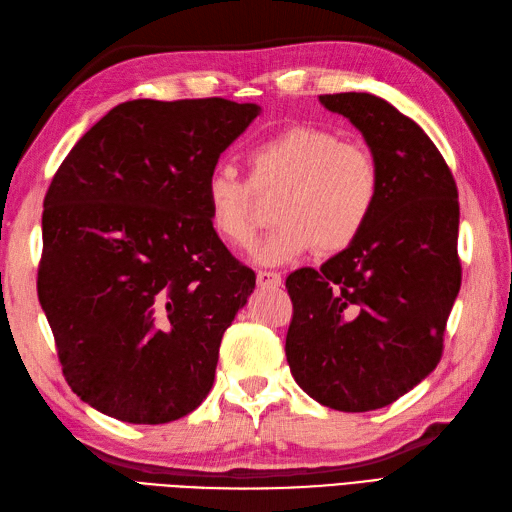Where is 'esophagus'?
<instances>
[{
    "label": "esophagus",
    "instance_id": "34e87169",
    "mask_svg": "<svg viewBox=\"0 0 512 512\" xmlns=\"http://www.w3.org/2000/svg\"><path fill=\"white\" fill-rule=\"evenodd\" d=\"M256 280H258L260 288H273V286H280L282 284L280 273H273V271H258Z\"/></svg>",
    "mask_w": 512,
    "mask_h": 512
}]
</instances>
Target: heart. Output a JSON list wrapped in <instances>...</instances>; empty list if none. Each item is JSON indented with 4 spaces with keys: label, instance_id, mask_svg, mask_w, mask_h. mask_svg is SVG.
Instances as JSON below:
<instances>
[{
    "label": "heart",
    "instance_id": "b5f03b06",
    "mask_svg": "<svg viewBox=\"0 0 512 512\" xmlns=\"http://www.w3.org/2000/svg\"><path fill=\"white\" fill-rule=\"evenodd\" d=\"M260 196H278V224L256 252L262 265H286L316 247L321 256H336L351 250L375 217L381 170L368 148L316 124H293L252 148L250 181L230 163L209 172L211 230L232 247H250L265 217Z\"/></svg>",
    "mask_w": 512,
    "mask_h": 512
}]
</instances>
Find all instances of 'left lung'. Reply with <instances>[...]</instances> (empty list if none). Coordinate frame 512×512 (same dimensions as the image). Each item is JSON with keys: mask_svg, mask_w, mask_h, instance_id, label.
I'll list each match as a JSON object with an SVG mask.
<instances>
[{"mask_svg": "<svg viewBox=\"0 0 512 512\" xmlns=\"http://www.w3.org/2000/svg\"><path fill=\"white\" fill-rule=\"evenodd\" d=\"M381 170L375 217L351 250L286 278V359L299 388L338 411H372L426 379L461 288L459 191L416 122L366 92L323 94Z\"/></svg>", "mask_w": 512, "mask_h": 512, "instance_id": "left-lung-1", "label": "left lung"}]
</instances>
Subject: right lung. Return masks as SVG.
I'll return each mask as SVG.
<instances>
[{
  "mask_svg": "<svg viewBox=\"0 0 512 512\" xmlns=\"http://www.w3.org/2000/svg\"><path fill=\"white\" fill-rule=\"evenodd\" d=\"M258 114L217 96L120 103L53 176L38 299L68 385L109 418L172 422L213 388L256 273L211 230L204 181Z\"/></svg>",
  "mask_w": 512,
  "mask_h": 512,
  "instance_id": "obj_1",
  "label": "right lung"
}]
</instances>
